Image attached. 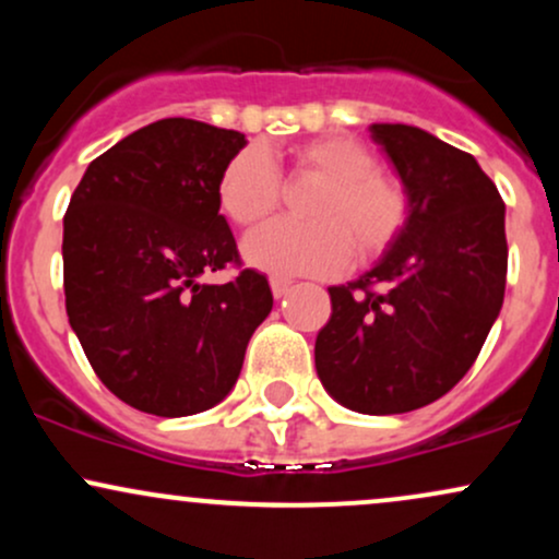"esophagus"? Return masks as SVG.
<instances>
[{"mask_svg": "<svg viewBox=\"0 0 559 559\" xmlns=\"http://www.w3.org/2000/svg\"><path fill=\"white\" fill-rule=\"evenodd\" d=\"M271 288H273V297L281 299V297H286L288 288H292V281H288V278H278V275H273V278H271Z\"/></svg>", "mask_w": 559, "mask_h": 559, "instance_id": "obj_1", "label": "esophagus"}]
</instances>
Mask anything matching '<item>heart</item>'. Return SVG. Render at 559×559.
Segmentation results:
<instances>
[{
	"mask_svg": "<svg viewBox=\"0 0 559 559\" xmlns=\"http://www.w3.org/2000/svg\"><path fill=\"white\" fill-rule=\"evenodd\" d=\"M299 176L323 186L307 204L312 221H273L243 239L249 265L275 275H333L352 258L373 260L402 234L409 215L404 186L378 170V157L362 141L325 136L292 150ZM284 178L271 152L249 144L223 165L217 204L236 226H254L278 210Z\"/></svg>",
	"mask_w": 559,
	"mask_h": 559,
	"instance_id": "1",
	"label": "heart"
}]
</instances>
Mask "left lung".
Instances as JSON below:
<instances>
[{"label":"left lung","mask_w":559,"mask_h":559,"mask_svg":"<svg viewBox=\"0 0 559 559\" xmlns=\"http://www.w3.org/2000/svg\"><path fill=\"white\" fill-rule=\"evenodd\" d=\"M409 215L383 258L331 286L316 338L325 391L362 415H400L444 396L476 362L502 310L504 202L476 157L415 126L373 123Z\"/></svg>","instance_id":"1"}]
</instances>
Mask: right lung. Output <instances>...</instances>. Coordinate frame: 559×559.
I'll list each match as a JSON object with an SVG mask.
<instances>
[{
  "label": "right lung",
  "instance_id": "right-lung-1",
  "mask_svg": "<svg viewBox=\"0 0 559 559\" xmlns=\"http://www.w3.org/2000/svg\"><path fill=\"white\" fill-rule=\"evenodd\" d=\"M239 131L165 118L88 165L62 234L70 329L99 381L141 413L183 418L226 400L243 352L271 316L267 278L204 273L241 265L217 204Z\"/></svg>",
  "mask_w": 559,
  "mask_h": 559
}]
</instances>
